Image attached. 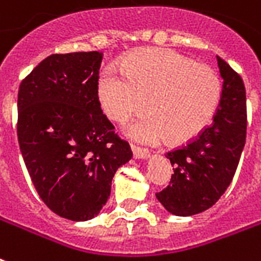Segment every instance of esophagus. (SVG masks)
<instances>
[{"mask_svg":"<svg viewBox=\"0 0 261 261\" xmlns=\"http://www.w3.org/2000/svg\"><path fill=\"white\" fill-rule=\"evenodd\" d=\"M131 150H133V154H134L135 159H149L150 157V153L146 149L138 148V146L131 145Z\"/></svg>","mask_w":261,"mask_h":261,"instance_id":"34e87169","label":"esophagus"}]
</instances>
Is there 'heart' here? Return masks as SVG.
<instances>
[{
  "instance_id": "b5f03b06",
  "label": "heart",
  "mask_w": 261,
  "mask_h": 261,
  "mask_svg": "<svg viewBox=\"0 0 261 261\" xmlns=\"http://www.w3.org/2000/svg\"><path fill=\"white\" fill-rule=\"evenodd\" d=\"M120 66L104 68L97 95L104 112L120 122L144 108L148 97L149 112L127 123V137L145 144L168 138L185 142L214 119L222 98V81L211 67L157 47L127 56Z\"/></svg>"
}]
</instances>
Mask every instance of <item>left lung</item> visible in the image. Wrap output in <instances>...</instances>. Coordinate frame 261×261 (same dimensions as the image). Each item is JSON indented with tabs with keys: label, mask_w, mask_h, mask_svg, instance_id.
I'll return each mask as SVG.
<instances>
[{
	"label": "left lung",
	"mask_w": 261,
	"mask_h": 261,
	"mask_svg": "<svg viewBox=\"0 0 261 261\" xmlns=\"http://www.w3.org/2000/svg\"><path fill=\"white\" fill-rule=\"evenodd\" d=\"M222 98L212 124L166 157L174 167L170 185L156 197L170 214L192 216L214 205L230 186L246 138V97L241 76L218 57Z\"/></svg>",
	"instance_id": "1"
}]
</instances>
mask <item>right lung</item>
Here are the masks:
<instances>
[{
    "label": "right lung",
    "mask_w": 261,
    "mask_h": 261,
    "mask_svg": "<svg viewBox=\"0 0 261 261\" xmlns=\"http://www.w3.org/2000/svg\"><path fill=\"white\" fill-rule=\"evenodd\" d=\"M101 51L51 55L19 87L17 138L34 186L55 214L95 218L115 172L131 160L97 95Z\"/></svg>",
    "instance_id": "obj_1"
}]
</instances>
